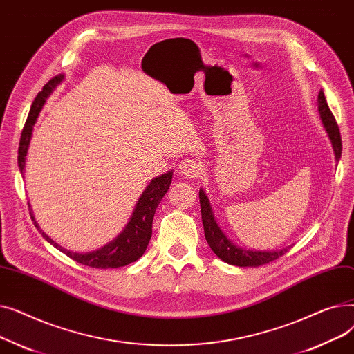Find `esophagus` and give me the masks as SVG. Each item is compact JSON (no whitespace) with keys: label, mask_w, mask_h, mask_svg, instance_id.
Segmentation results:
<instances>
[{"label":"esophagus","mask_w":354,"mask_h":354,"mask_svg":"<svg viewBox=\"0 0 354 354\" xmlns=\"http://www.w3.org/2000/svg\"><path fill=\"white\" fill-rule=\"evenodd\" d=\"M179 169H180V174L183 176L198 178L203 171V166H202L201 162H198L195 159H185V160L180 162Z\"/></svg>","instance_id":"1"}]
</instances>
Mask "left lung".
I'll use <instances>...</instances> for the list:
<instances>
[{
	"mask_svg": "<svg viewBox=\"0 0 354 354\" xmlns=\"http://www.w3.org/2000/svg\"><path fill=\"white\" fill-rule=\"evenodd\" d=\"M319 113H320L323 126L326 127V132L331 140L334 155H336V160H339L342 156L340 129L326 102L323 90L319 93ZM199 202H201V215H202V224H203V231H205L207 243L209 244L211 250L216 254V257H219L222 261H225L227 264L236 266V267H259V266L268 264L271 261H275V259H278L288 251V248L278 250V251H251V250H244L234 245L224 235V232L219 230L216 221L214 218L208 196L202 189L199 191Z\"/></svg>",
	"mask_w": 354,
	"mask_h": 354,
	"instance_id": "left-lung-1",
	"label": "left lung"
}]
</instances>
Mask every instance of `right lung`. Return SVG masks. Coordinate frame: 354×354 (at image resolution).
Instances as JSON below:
<instances>
[{"label": "right lung", "instance_id": "1", "mask_svg": "<svg viewBox=\"0 0 354 354\" xmlns=\"http://www.w3.org/2000/svg\"><path fill=\"white\" fill-rule=\"evenodd\" d=\"M63 80L62 74L50 79L47 84L43 87V90L37 95L34 99L28 118L26 120L24 129L21 132V139H20V147H18V167H20L21 174H24V166H26V155H27V149L30 145L31 133H32V126L37 120V116H39L40 110L48 97L53 88L57 86ZM172 172L163 174L159 178H155L146 191L142 194L139 198L136 208L133 211L132 218H130L127 227L123 230V232L115 239L100 248L99 251H93L87 254H79V252H71L60 247L59 244H55L51 238H48L44 232L43 236L48 241L50 244H53L55 248H59L62 252H64L67 257H70L74 261H77L82 266H87L91 268H119L124 267L130 263H135L143 255V252L147 248L149 241H151L152 236V222L153 216L156 212V208L159 205V202L165 196L171 187L172 182ZM31 219L34 221L32 214L30 212ZM34 225L39 228L37 222L34 221Z\"/></svg>", "mask_w": 354, "mask_h": 354}]
</instances>
